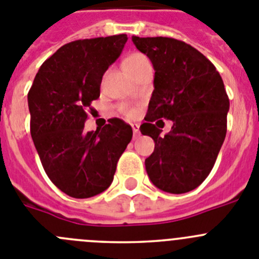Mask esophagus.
<instances>
[{"label": "esophagus", "instance_id": "34e87169", "mask_svg": "<svg viewBox=\"0 0 259 259\" xmlns=\"http://www.w3.org/2000/svg\"><path fill=\"white\" fill-rule=\"evenodd\" d=\"M132 131H134L135 137L140 136V125L136 124V123H134V124H132Z\"/></svg>", "mask_w": 259, "mask_h": 259}]
</instances>
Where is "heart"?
I'll return each mask as SVG.
<instances>
[{
    "label": "heart",
    "instance_id": "heart-1",
    "mask_svg": "<svg viewBox=\"0 0 259 259\" xmlns=\"http://www.w3.org/2000/svg\"><path fill=\"white\" fill-rule=\"evenodd\" d=\"M148 63H150V61H149V59L146 58L145 55H142L140 52H134V54H130V55L124 59L123 65H124V69L132 75L136 70H139L142 65H145V64ZM119 110L122 111L124 115H127V117H135V114H136V109L130 106L128 104H122V105L119 106Z\"/></svg>",
    "mask_w": 259,
    "mask_h": 259
}]
</instances>
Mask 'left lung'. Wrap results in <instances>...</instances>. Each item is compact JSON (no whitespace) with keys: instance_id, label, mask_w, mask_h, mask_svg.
Segmentation results:
<instances>
[{"instance_id":"left-lung-1","label":"left lung","mask_w":259,"mask_h":259,"mask_svg":"<svg viewBox=\"0 0 259 259\" xmlns=\"http://www.w3.org/2000/svg\"><path fill=\"white\" fill-rule=\"evenodd\" d=\"M132 41L155 70L146 122L140 127L155 142L145 159L148 176L165 193L191 191L208 177L226 137L230 101L224 80L201 52L184 41L136 35ZM162 117L174 122L164 137L155 125Z\"/></svg>"}]
</instances>
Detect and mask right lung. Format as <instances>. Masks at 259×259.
<instances>
[{
  "mask_svg": "<svg viewBox=\"0 0 259 259\" xmlns=\"http://www.w3.org/2000/svg\"><path fill=\"white\" fill-rule=\"evenodd\" d=\"M127 39L118 34L64 45L42 64L28 92L30 135L45 172L72 198L105 191L132 139L131 125L119 118L84 131L87 109L100 97L104 73Z\"/></svg>",
  "mask_w": 259,
  "mask_h": 259,
  "instance_id": "add662e5",
  "label": "right lung"
}]
</instances>
